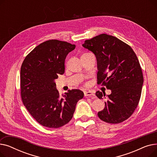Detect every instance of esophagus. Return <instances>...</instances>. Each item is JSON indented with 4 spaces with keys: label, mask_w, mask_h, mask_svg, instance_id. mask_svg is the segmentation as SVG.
<instances>
[{
    "label": "esophagus",
    "mask_w": 157,
    "mask_h": 157,
    "mask_svg": "<svg viewBox=\"0 0 157 157\" xmlns=\"http://www.w3.org/2000/svg\"><path fill=\"white\" fill-rule=\"evenodd\" d=\"M84 95L85 97H92L94 96L95 94L94 92H92V91H88V92H84Z\"/></svg>",
    "instance_id": "34e87169"
}]
</instances>
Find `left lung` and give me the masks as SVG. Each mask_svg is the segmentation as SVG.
Instances as JSON below:
<instances>
[{"label":"left lung","instance_id":"obj_1","mask_svg":"<svg viewBox=\"0 0 157 157\" xmlns=\"http://www.w3.org/2000/svg\"><path fill=\"white\" fill-rule=\"evenodd\" d=\"M83 46L97 58V83L111 90L98 117L114 124L127 120L137 107L144 80L136 53L128 44L105 34L85 40ZM95 95L100 99L105 97L104 92L97 91Z\"/></svg>","mask_w":157,"mask_h":157}]
</instances>
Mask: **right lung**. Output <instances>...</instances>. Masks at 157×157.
<instances>
[{
    "label": "right lung",
    "mask_w": 157,
    "mask_h": 157,
    "mask_svg": "<svg viewBox=\"0 0 157 157\" xmlns=\"http://www.w3.org/2000/svg\"><path fill=\"white\" fill-rule=\"evenodd\" d=\"M76 46L52 39L36 46L22 63L20 92L24 105L40 125L61 127L72 119L78 101L84 96L78 89L60 96L55 79L65 72V60Z\"/></svg>",
    "instance_id": "right-lung-1"
}]
</instances>
